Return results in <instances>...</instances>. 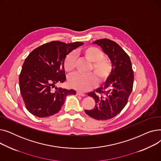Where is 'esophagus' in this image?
Returning a JSON list of instances; mask_svg holds the SVG:
<instances>
[{
    "label": "esophagus",
    "mask_w": 161,
    "mask_h": 161,
    "mask_svg": "<svg viewBox=\"0 0 161 161\" xmlns=\"http://www.w3.org/2000/svg\"><path fill=\"white\" fill-rule=\"evenodd\" d=\"M76 94H77V95L81 96V97H85V96H86V94H85V93H83V92H80V91H77V92H76Z\"/></svg>",
    "instance_id": "1"
}]
</instances>
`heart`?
<instances>
[{
  "label": "heart",
  "mask_w": 161,
  "mask_h": 161,
  "mask_svg": "<svg viewBox=\"0 0 161 161\" xmlns=\"http://www.w3.org/2000/svg\"><path fill=\"white\" fill-rule=\"evenodd\" d=\"M80 53L91 63L88 71L95 74L99 83L103 82L108 78L112 70V65L109 59L104 57L102 51L94 46H87L83 48ZM75 59L73 53L66 55L63 64L66 72L70 74L74 70ZM68 81L71 87L80 91H86L96 85L97 80L92 73L86 75L77 73L71 75Z\"/></svg>",
  "instance_id": "b5f03b06"
}]
</instances>
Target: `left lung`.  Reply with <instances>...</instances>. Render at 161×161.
<instances>
[{"mask_svg":"<svg viewBox=\"0 0 161 161\" xmlns=\"http://www.w3.org/2000/svg\"><path fill=\"white\" fill-rule=\"evenodd\" d=\"M92 43L101 47L112 65V72L104 85L90 92L95 106L85 110L97 120H107L119 114L127 104L133 87L134 74L129 56L116 42L109 39L97 40Z\"/></svg>","mask_w":161,"mask_h":161,"instance_id":"1","label":"left lung"}]
</instances>
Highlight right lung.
Here are the masks:
<instances>
[{
    "label": "right lung",
    "mask_w": 161,
    "mask_h": 161,
    "mask_svg": "<svg viewBox=\"0 0 161 161\" xmlns=\"http://www.w3.org/2000/svg\"><path fill=\"white\" fill-rule=\"evenodd\" d=\"M83 44L79 42L66 44L52 41L35 49L25 58L19 84L31 114L38 117L53 115L60 111L66 96L75 95L73 89L53 88L56 83L66 80L63 64L66 55Z\"/></svg>",
    "instance_id": "right-lung-1"
}]
</instances>
